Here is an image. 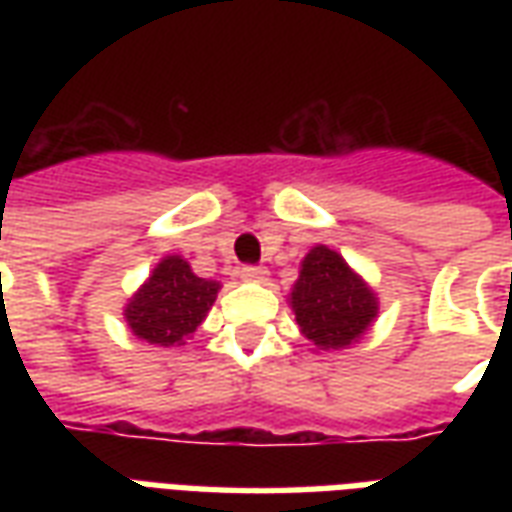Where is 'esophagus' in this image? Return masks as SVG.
Masks as SVG:
<instances>
[{
	"mask_svg": "<svg viewBox=\"0 0 512 512\" xmlns=\"http://www.w3.org/2000/svg\"><path fill=\"white\" fill-rule=\"evenodd\" d=\"M266 268L260 266H244L241 268V279H246V282H263L266 279Z\"/></svg>",
	"mask_w": 512,
	"mask_h": 512,
	"instance_id": "1",
	"label": "esophagus"
}]
</instances>
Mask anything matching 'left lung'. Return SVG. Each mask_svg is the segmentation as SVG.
<instances>
[{"mask_svg":"<svg viewBox=\"0 0 512 512\" xmlns=\"http://www.w3.org/2000/svg\"><path fill=\"white\" fill-rule=\"evenodd\" d=\"M301 334L318 351H340L354 345L378 315V299L343 255L329 246H312L301 260L290 290Z\"/></svg>","mask_w":512,"mask_h":512,"instance_id":"left-lung-1","label":"left lung"}]
</instances>
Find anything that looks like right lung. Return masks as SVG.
Returning <instances> with one entry per match:
<instances>
[{
  "mask_svg": "<svg viewBox=\"0 0 512 512\" xmlns=\"http://www.w3.org/2000/svg\"><path fill=\"white\" fill-rule=\"evenodd\" d=\"M219 293V282L197 277L180 255H167L128 299V329L150 345H183L197 332Z\"/></svg>",
  "mask_w": 512,
  "mask_h": 512,
  "instance_id": "add662e5",
  "label": "right lung"
}]
</instances>
